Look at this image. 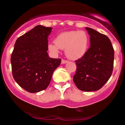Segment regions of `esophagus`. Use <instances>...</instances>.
<instances>
[{
	"mask_svg": "<svg viewBox=\"0 0 125 125\" xmlns=\"http://www.w3.org/2000/svg\"><path fill=\"white\" fill-rule=\"evenodd\" d=\"M68 62V61H66V60H64V59H62V64H65L66 63Z\"/></svg>",
	"mask_w": 125,
	"mask_h": 125,
	"instance_id": "1",
	"label": "esophagus"
}]
</instances>
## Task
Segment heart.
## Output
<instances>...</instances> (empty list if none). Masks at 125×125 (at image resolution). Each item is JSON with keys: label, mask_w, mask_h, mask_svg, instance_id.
<instances>
[{"label": "heart", "mask_w": 125, "mask_h": 125, "mask_svg": "<svg viewBox=\"0 0 125 125\" xmlns=\"http://www.w3.org/2000/svg\"><path fill=\"white\" fill-rule=\"evenodd\" d=\"M54 44L49 43L48 49L54 54L59 49L64 50L67 58L76 60L82 58L86 52L89 45V37L83 31H68L61 33L54 39Z\"/></svg>", "instance_id": "1"}]
</instances>
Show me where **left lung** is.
<instances>
[{"instance_id":"obj_1","label":"left lung","mask_w":125,"mask_h":125,"mask_svg":"<svg viewBox=\"0 0 125 125\" xmlns=\"http://www.w3.org/2000/svg\"><path fill=\"white\" fill-rule=\"evenodd\" d=\"M90 35V48L75 61L76 71L73 82L84 92L99 90L108 81L113 68L114 49L110 39L95 30L86 28Z\"/></svg>"}]
</instances>
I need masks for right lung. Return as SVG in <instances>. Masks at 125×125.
Returning a JSON list of instances; mask_svg holds the SVG:
<instances>
[{"label":"right lung","instance_id":"obj_1","mask_svg":"<svg viewBox=\"0 0 125 125\" xmlns=\"http://www.w3.org/2000/svg\"><path fill=\"white\" fill-rule=\"evenodd\" d=\"M52 28L35 26L16 41L11 56L12 75L21 87L30 93L46 89L61 59L49 57L48 36Z\"/></svg>","mask_w":125,"mask_h":125}]
</instances>
